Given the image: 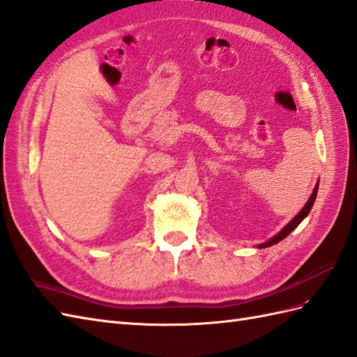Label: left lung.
Wrapping results in <instances>:
<instances>
[{
	"mask_svg": "<svg viewBox=\"0 0 357 357\" xmlns=\"http://www.w3.org/2000/svg\"><path fill=\"white\" fill-rule=\"evenodd\" d=\"M317 193H318V184H317V187L314 188V191H312V195H310V197H309V200L306 202V205L303 206V209H301V211L292 218V220L283 227V229L278 234V235H274L271 240H268L267 243H262V244H259V248L261 249H264V248H270V245H273V244H276V243H279V241H282L283 238H285V236H288L292 231L296 229V227L301 223V220H303V218L309 214V211L310 209H312V205H314V202H315V197H317Z\"/></svg>",
	"mask_w": 357,
	"mask_h": 357,
	"instance_id": "8db88e82",
	"label": "left lung"
}]
</instances>
